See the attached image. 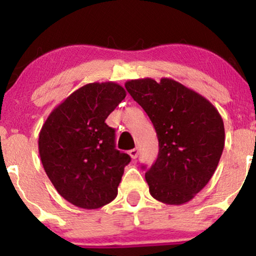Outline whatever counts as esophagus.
Here are the masks:
<instances>
[{
    "label": "esophagus",
    "mask_w": 256,
    "mask_h": 256,
    "mask_svg": "<svg viewBox=\"0 0 256 256\" xmlns=\"http://www.w3.org/2000/svg\"><path fill=\"white\" fill-rule=\"evenodd\" d=\"M128 155H130L132 160L137 158V156H138V149H131V150L128 152Z\"/></svg>",
    "instance_id": "1"
}]
</instances>
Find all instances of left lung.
Returning a JSON list of instances; mask_svg holds the SVG:
<instances>
[{
	"instance_id": "1",
	"label": "left lung",
	"mask_w": 256,
	"mask_h": 256,
	"mask_svg": "<svg viewBox=\"0 0 256 256\" xmlns=\"http://www.w3.org/2000/svg\"><path fill=\"white\" fill-rule=\"evenodd\" d=\"M125 88L158 134V158L146 173L149 192L162 204H186L207 185L222 154L225 130L218 110L171 78L132 79Z\"/></svg>"
}]
</instances>
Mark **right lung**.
Listing matches in <instances>:
<instances>
[{
    "instance_id": "1",
    "label": "right lung",
    "mask_w": 256,
    "mask_h": 256,
    "mask_svg": "<svg viewBox=\"0 0 256 256\" xmlns=\"http://www.w3.org/2000/svg\"><path fill=\"white\" fill-rule=\"evenodd\" d=\"M125 96L114 82L84 85L52 110L40 132L44 171L58 192L79 208L96 210L118 195L131 158L116 150V131L104 122Z\"/></svg>"
}]
</instances>
